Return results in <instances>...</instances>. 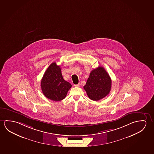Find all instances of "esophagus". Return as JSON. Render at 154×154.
Instances as JSON below:
<instances>
[{"mask_svg": "<svg viewBox=\"0 0 154 154\" xmlns=\"http://www.w3.org/2000/svg\"><path fill=\"white\" fill-rule=\"evenodd\" d=\"M74 86H75V87H80V83H79L78 84H77V85H74Z\"/></svg>", "mask_w": 154, "mask_h": 154, "instance_id": "1", "label": "esophagus"}]
</instances>
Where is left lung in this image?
Segmentation results:
<instances>
[{"label":"left lung","instance_id":"1","mask_svg":"<svg viewBox=\"0 0 154 154\" xmlns=\"http://www.w3.org/2000/svg\"><path fill=\"white\" fill-rule=\"evenodd\" d=\"M112 81L109 74L103 67L91 71L85 85L83 87L91 100H100L109 94Z\"/></svg>","mask_w":154,"mask_h":154}]
</instances>
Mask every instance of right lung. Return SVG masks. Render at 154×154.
<instances>
[{"label":"right lung","mask_w":154,"mask_h":154,"mask_svg":"<svg viewBox=\"0 0 154 154\" xmlns=\"http://www.w3.org/2000/svg\"><path fill=\"white\" fill-rule=\"evenodd\" d=\"M41 86L46 97L57 102L66 97L72 85L63 79L60 66L52 63L42 79Z\"/></svg>","instance_id":"1"}]
</instances>
